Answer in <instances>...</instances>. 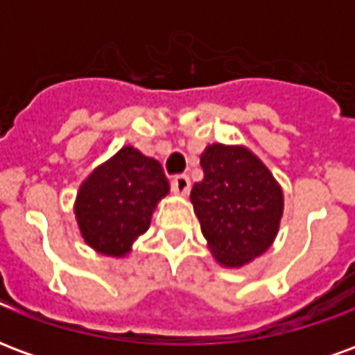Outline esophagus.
Listing matches in <instances>:
<instances>
[{
  "mask_svg": "<svg viewBox=\"0 0 355 355\" xmlns=\"http://www.w3.org/2000/svg\"><path fill=\"white\" fill-rule=\"evenodd\" d=\"M171 186H173V192L175 193L186 196V193L190 192V178H188V175H177L171 180Z\"/></svg>",
  "mask_w": 355,
  "mask_h": 355,
  "instance_id": "34e87169",
  "label": "esophagus"
}]
</instances>
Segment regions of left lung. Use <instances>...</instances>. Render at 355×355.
I'll use <instances>...</instances> for the list:
<instances>
[{
  "instance_id": "obj_1",
  "label": "left lung",
  "mask_w": 355,
  "mask_h": 355,
  "mask_svg": "<svg viewBox=\"0 0 355 355\" xmlns=\"http://www.w3.org/2000/svg\"><path fill=\"white\" fill-rule=\"evenodd\" d=\"M200 165L203 180L193 184L190 200L201 232L223 266H243L274 241L283 215L282 188L243 146H207Z\"/></svg>"
}]
</instances>
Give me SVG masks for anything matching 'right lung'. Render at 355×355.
<instances>
[{"label":"right lung","instance_id":"add662e5","mask_svg":"<svg viewBox=\"0 0 355 355\" xmlns=\"http://www.w3.org/2000/svg\"><path fill=\"white\" fill-rule=\"evenodd\" d=\"M167 193L162 163L132 146L121 148L78 192L76 218L85 243L102 254L123 257L148 230L155 203Z\"/></svg>","mask_w":355,"mask_h":355}]
</instances>
